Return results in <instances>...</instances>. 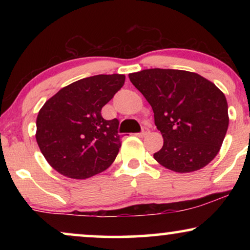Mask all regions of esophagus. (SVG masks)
<instances>
[{"label":"esophagus","instance_id":"obj_1","mask_svg":"<svg viewBox=\"0 0 250 250\" xmlns=\"http://www.w3.org/2000/svg\"><path fill=\"white\" fill-rule=\"evenodd\" d=\"M146 134H149V128L146 127V126H143L142 131L140 132V133H138V135H139V136H146Z\"/></svg>","mask_w":250,"mask_h":250}]
</instances>
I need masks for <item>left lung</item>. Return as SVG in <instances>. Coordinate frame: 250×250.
Wrapping results in <instances>:
<instances>
[{
    "label": "left lung",
    "mask_w": 250,
    "mask_h": 250,
    "mask_svg": "<svg viewBox=\"0 0 250 250\" xmlns=\"http://www.w3.org/2000/svg\"><path fill=\"white\" fill-rule=\"evenodd\" d=\"M146 99L164 138L153 157L177 173L203 168L220 151L229 126L228 102L220 88L196 73L145 69L128 75Z\"/></svg>",
    "instance_id": "8db88e82"
}]
</instances>
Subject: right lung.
I'll list each match as a JSON object with an SVG mask.
<instances>
[{
    "label": "right lung",
    "mask_w": 250,
    "mask_h": 250,
    "mask_svg": "<svg viewBox=\"0 0 250 250\" xmlns=\"http://www.w3.org/2000/svg\"><path fill=\"white\" fill-rule=\"evenodd\" d=\"M124 83L119 74L83 78L61 88L41 108L36 141L57 172L83 180L114 163L122 145L119 122L105 121L101 109Z\"/></svg>",
    "instance_id": "add662e5"
}]
</instances>
